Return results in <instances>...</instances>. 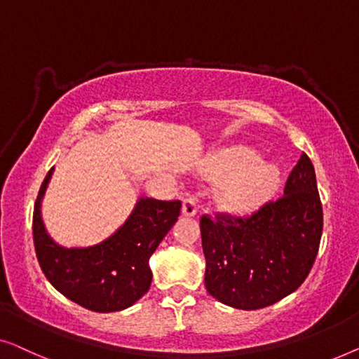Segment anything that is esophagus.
<instances>
[{"label":"esophagus","mask_w":359,"mask_h":359,"mask_svg":"<svg viewBox=\"0 0 359 359\" xmlns=\"http://www.w3.org/2000/svg\"><path fill=\"white\" fill-rule=\"evenodd\" d=\"M182 213L185 216H195L196 211H198V203H196V198L195 196H185L184 201H182Z\"/></svg>","instance_id":"obj_1"}]
</instances>
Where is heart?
<instances>
[{
	"label": "heart",
	"mask_w": 359,
	"mask_h": 359,
	"mask_svg": "<svg viewBox=\"0 0 359 359\" xmlns=\"http://www.w3.org/2000/svg\"><path fill=\"white\" fill-rule=\"evenodd\" d=\"M213 179H228L223 189L224 201L232 210L245 211L260 205L275 190L278 174L273 165L255 159L252 151L236 148L216 154L208 164Z\"/></svg>",
	"instance_id": "1"
}]
</instances>
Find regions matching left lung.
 <instances>
[{"instance_id":"left-lung-1","label":"left lung","mask_w":359,"mask_h":359,"mask_svg":"<svg viewBox=\"0 0 359 359\" xmlns=\"http://www.w3.org/2000/svg\"><path fill=\"white\" fill-rule=\"evenodd\" d=\"M324 213L309 156L301 154L280 198L245 216L200 218L205 286L236 309L271 306L296 291L319 252Z\"/></svg>"}]
</instances>
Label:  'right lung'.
I'll list each match as a JSON object with an SVG mask.
<instances>
[{
    "mask_svg": "<svg viewBox=\"0 0 359 359\" xmlns=\"http://www.w3.org/2000/svg\"><path fill=\"white\" fill-rule=\"evenodd\" d=\"M53 169L40 185L34 205V245L43 275L55 290L94 312L133 306L149 290V257L175 224L182 203L140 198L122 228L107 241L86 249H65L50 239L40 216V200Z\"/></svg>",
    "mask_w": 359,
    "mask_h": 359,
    "instance_id": "1",
    "label": "right lung"
}]
</instances>
